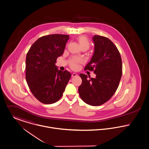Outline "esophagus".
Here are the masks:
<instances>
[{
  "label": "esophagus",
  "instance_id": "34e87169",
  "mask_svg": "<svg viewBox=\"0 0 149 149\" xmlns=\"http://www.w3.org/2000/svg\"><path fill=\"white\" fill-rule=\"evenodd\" d=\"M76 76H77V74L76 73H73L72 74V77H76Z\"/></svg>",
  "mask_w": 149,
  "mask_h": 149
}]
</instances>
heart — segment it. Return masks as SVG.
I'll return each instance as SVG.
<instances>
[{"label":"heart","mask_w":149,"mask_h":149,"mask_svg":"<svg viewBox=\"0 0 149 149\" xmlns=\"http://www.w3.org/2000/svg\"><path fill=\"white\" fill-rule=\"evenodd\" d=\"M77 41L80 46V47H85L88 49L90 46V42L87 38L86 37L84 36H80L77 38ZM81 61V60L79 58H73L70 61V66L72 68L76 69L77 68V65Z\"/></svg>","instance_id":"b5f03b06"}]
</instances>
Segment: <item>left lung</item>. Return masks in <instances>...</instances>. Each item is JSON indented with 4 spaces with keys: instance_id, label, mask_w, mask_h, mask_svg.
<instances>
[{
    "instance_id": "obj_1",
    "label": "left lung",
    "mask_w": 149,
    "mask_h": 149,
    "mask_svg": "<svg viewBox=\"0 0 149 149\" xmlns=\"http://www.w3.org/2000/svg\"><path fill=\"white\" fill-rule=\"evenodd\" d=\"M93 54L85 69L93 71L95 78L80 74L82 83L79 93L85 103L98 106L107 102L116 92L122 74L120 53L110 40L100 36L92 37Z\"/></svg>"
}]
</instances>
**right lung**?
<instances>
[{
	"mask_svg": "<svg viewBox=\"0 0 149 149\" xmlns=\"http://www.w3.org/2000/svg\"><path fill=\"white\" fill-rule=\"evenodd\" d=\"M69 36L51 34L38 39L26 58V79L36 98L43 104L56 103L62 97L71 74L58 69L57 58L62 56Z\"/></svg>",
	"mask_w": 149,
	"mask_h": 149,
	"instance_id": "add662e5",
	"label": "right lung"
}]
</instances>
